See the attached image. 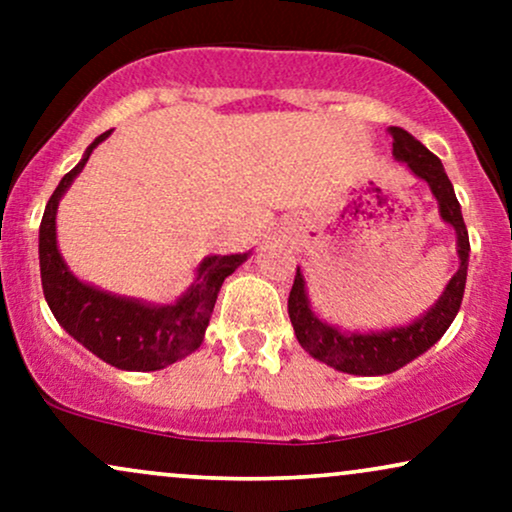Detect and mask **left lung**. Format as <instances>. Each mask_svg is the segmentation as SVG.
Here are the masks:
<instances>
[{
    "label": "left lung",
    "mask_w": 512,
    "mask_h": 512,
    "mask_svg": "<svg viewBox=\"0 0 512 512\" xmlns=\"http://www.w3.org/2000/svg\"><path fill=\"white\" fill-rule=\"evenodd\" d=\"M387 132L392 137V154H395L397 161L407 163L416 178L428 182L433 197L440 204V216L455 228L460 269L452 276L450 284L445 286L440 301L421 320L411 322L407 327L368 334H342L327 325V322L317 320L308 305V296H305V281L301 269H296V279H293V289L289 293V317L298 344L310 356L317 358V361L351 375L392 373V370L407 366L416 356L431 349L452 325V320H455L457 310L462 305L464 284H467L469 236L462 219L460 202H457L450 178L445 175L443 163L419 139L411 137L407 129L390 127Z\"/></svg>",
    "instance_id": "1"
}]
</instances>
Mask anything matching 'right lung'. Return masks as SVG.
Listing matches in <instances>:
<instances>
[{"instance_id": "add662e5", "label": "right lung", "mask_w": 512, "mask_h": 512, "mask_svg": "<svg viewBox=\"0 0 512 512\" xmlns=\"http://www.w3.org/2000/svg\"><path fill=\"white\" fill-rule=\"evenodd\" d=\"M103 132L86 149L84 158L60 180L40 221V281L52 315L76 342L110 366L122 370H158L192 354L202 344L216 296L228 274L248 260V255H214L197 269L192 289L173 305H146L132 298L81 284L57 250V204L72 180L86 166L88 156L108 137Z\"/></svg>"}]
</instances>
